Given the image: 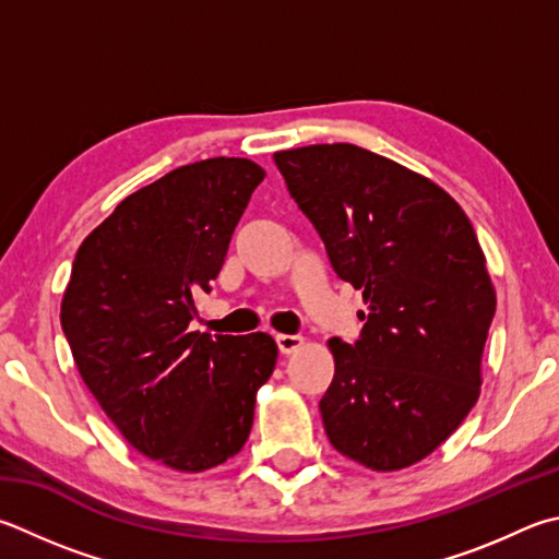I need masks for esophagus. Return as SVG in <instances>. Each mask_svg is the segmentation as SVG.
I'll return each mask as SVG.
<instances>
[{
    "label": "esophagus",
    "mask_w": 559,
    "mask_h": 559,
    "mask_svg": "<svg viewBox=\"0 0 559 559\" xmlns=\"http://www.w3.org/2000/svg\"><path fill=\"white\" fill-rule=\"evenodd\" d=\"M276 344L281 354H293L298 347H302L300 334H276Z\"/></svg>",
    "instance_id": "34e87169"
}]
</instances>
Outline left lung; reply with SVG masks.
Segmentation results:
<instances>
[{
    "instance_id": "left-lung-1",
    "label": "left lung",
    "mask_w": 559,
    "mask_h": 559,
    "mask_svg": "<svg viewBox=\"0 0 559 559\" xmlns=\"http://www.w3.org/2000/svg\"><path fill=\"white\" fill-rule=\"evenodd\" d=\"M273 160L334 273L367 302L359 340H330L324 432L369 469L420 462L479 399L496 293L472 222L432 180L361 146H302Z\"/></svg>"
}]
</instances>
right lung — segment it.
<instances>
[{"instance_id": "obj_1", "label": "right lung", "mask_w": 559, "mask_h": 559, "mask_svg": "<svg viewBox=\"0 0 559 559\" xmlns=\"http://www.w3.org/2000/svg\"><path fill=\"white\" fill-rule=\"evenodd\" d=\"M247 158L180 166L124 198L80 245L60 324L87 389L131 448L178 472L235 456L276 367L266 332H190L263 180Z\"/></svg>"}]
</instances>
